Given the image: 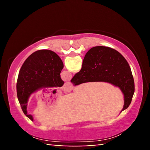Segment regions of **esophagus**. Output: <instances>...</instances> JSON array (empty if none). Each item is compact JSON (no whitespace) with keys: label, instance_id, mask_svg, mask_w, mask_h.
Here are the masks:
<instances>
[{"label":"esophagus","instance_id":"1","mask_svg":"<svg viewBox=\"0 0 150 150\" xmlns=\"http://www.w3.org/2000/svg\"><path fill=\"white\" fill-rule=\"evenodd\" d=\"M73 85L70 82H66L63 86V89L66 92H69L72 90Z\"/></svg>","mask_w":150,"mask_h":150}]
</instances>
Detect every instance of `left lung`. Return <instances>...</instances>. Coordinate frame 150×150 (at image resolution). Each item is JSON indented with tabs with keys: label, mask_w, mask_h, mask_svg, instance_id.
<instances>
[{
	"label": "left lung",
	"mask_w": 150,
	"mask_h": 150,
	"mask_svg": "<svg viewBox=\"0 0 150 150\" xmlns=\"http://www.w3.org/2000/svg\"><path fill=\"white\" fill-rule=\"evenodd\" d=\"M63 68L61 58L51 50H41L27 58L20 69L16 83L17 96L22 110L28 115L27 104L30 96L38 89L45 87H61L64 84L60 77Z\"/></svg>",
	"instance_id": "obj_1"
}]
</instances>
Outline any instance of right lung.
I'll use <instances>...</instances> for the list:
<instances>
[{
	"mask_svg": "<svg viewBox=\"0 0 150 150\" xmlns=\"http://www.w3.org/2000/svg\"><path fill=\"white\" fill-rule=\"evenodd\" d=\"M78 85L87 82H106L120 88L124 96L122 111L130 105L134 93V81L128 63L118 51L105 46L88 51L82 68L71 80Z\"/></svg>",
	"mask_w": 150,
	"mask_h": 150,
	"instance_id": "1",
	"label": "right lung"
}]
</instances>
